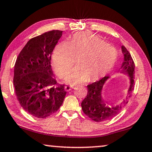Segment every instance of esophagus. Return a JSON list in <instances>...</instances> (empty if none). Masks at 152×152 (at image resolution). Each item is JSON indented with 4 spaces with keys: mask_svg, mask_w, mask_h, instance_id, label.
<instances>
[{
    "mask_svg": "<svg viewBox=\"0 0 152 152\" xmlns=\"http://www.w3.org/2000/svg\"><path fill=\"white\" fill-rule=\"evenodd\" d=\"M73 89V87L69 86V85H67V86L65 87V91H69L71 90V89Z\"/></svg>",
    "mask_w": 152,
    "mask_h": 152,
    "instance_id": "1",
    "label": "esophagus"
}]
</instances>
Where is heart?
Segmentation results:
<instances>
[{"mask_svg":"<svg viewBox=\"0 0 152 152\" xmlns=\"http://www.w3.org/2000/svg\"><path fill=\"white\" fill-rule=\"evenodd\" d=\"M118 58V51L94 34L77 33L67 42H59L52 56L56 72L62 76L77 58L76 67L64 76V81L75 85L87 80L92 81L107 75L112 70Z\"/></svg>","mask_w":152,"mask_h":152,"instance_id":"b5f03b06","label":"heart"}]
</instances>
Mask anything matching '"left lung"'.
I'll use <instances>...</instances> for the list:
<instances>
[{"label":"left lung","mask_w":152,"mask_h":152,"mask_svg":"<svg viewBox=\"0 0 152 152\" xmlns=\"http://www.w3.org/2000/svg\"><path fill=\"white\" fill-rule=\"evenodd\" d=\"M122 52L124 56V60L120 67L119 72L121 74L129 76V87L128 89L127 96L126 99L119 104L110 107L107 101L102 96V91L104 85L110 76H104L100 80L87 85V94L81 102V107L83 112L89 118L96 122H102L112 119L121 112L122 109L128 102V99L131 96L134 87V65L130 53L125 47H121Z\"/></svg>","instance_id":"1"}]
</instances>
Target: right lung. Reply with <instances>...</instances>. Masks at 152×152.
<instances>
[{
	"mask_svg": "<svg viewBox=\"0 0 152 152\" xmlns=\"http://www.w3.org/2000/svg\"><path fill=\"white\" fill-rule=\"evenodd\" d=\"M63 31L52 30L31 38L17 58L14 85L17 99L25 111L38 118L54 114L63 104L64 85L57 86L51 56Z\"/></svg>",
	"mask_w": 152,
	"mask_h": 152,
	"instance_id": "1",
	"label": "right lung"
}]
</instances>
